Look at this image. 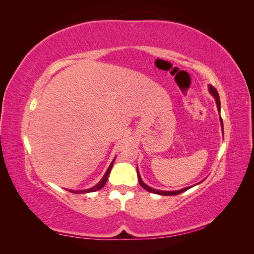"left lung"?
I'll return each mask as SVG.
<instances>
[{"label": "left lung", "instance_id": "8db88e82", "mask_svg": "<svg viewBox=\"0 0 254 254\" xmlns=\"http://www.w3.org/2000/svg\"><path fill=\"white\" fill-rule=\"evenodd\" d=\"M209 91H210V93H211V94L214 96V98H215V102H216L218 111H220V99H219L218 92L216 91V89H215V88L212 86V84H210V86H209ZM219 119H220V123H221L222 133H224V124H222V119H221V118H219ZM136 173H137V178H139V182H140V184H141V187H142L144 190H146L147 191H150V193H153V194L164 195V196H175V195L181 194V193H183V191H186V190H188L189 189H190V188H191V187H188V188H184V189L179 190H172V191H170V190H167V191H166V190H155V189H152V188H150V187H148V186H146V184L143 182V180L141 179L140 173H139V171H137V168H136Z\"/></svg>", "mask_w": 254, "mask_h": 254}]
</instances>
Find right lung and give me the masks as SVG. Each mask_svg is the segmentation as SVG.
<instances>
[{"label": "right lung", "mask_w": 254, "mask_h": 254, "mask_svg": "<svg viewBox=\"0 0 254 254\" xmlns=\"http://www.w3.org/2000/svg\"><path fill=\"white\" fill-rule=\"evenodd\" d=\"M114 160H115V159H113L112 163L110 164V166L108 167V170H107V172L105 173V175H104V177H103V179H102L101 181H99L95 187L91 188V189H88V190H70L68 191H72V193H74V194H84V193H91V191H96V190H98L103 189L104 186L106 184V182H107V180H108V177H109V175H110L111 168H112L113 163H114Z\"/></svg>", "instance_id": "obj_1"}]
</instances>
